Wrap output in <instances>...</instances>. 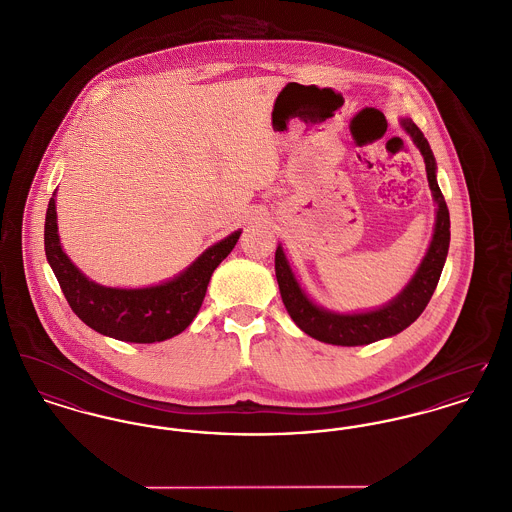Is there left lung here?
Segmentation results:
<instances>
[{
	"mask_svg": "<svg viewBox=\"0 0 512 512\" xmlns=\"http://www.w3.org/2000/svg\"><path fill=\"white\" fill-rule=\"evenodd\" d=\"M399 124L425 159L427 179H429V187L436 204V210H434L436 218H434L433 237H431L429 249L421 265L417 267L415 275L411 276V280L405 284V288L388 304L374 310L351 312V314L331 312L315 304L314 300L306 294V290L298 282L284 255L282 245L278 243L276 247L275 273L284 308L304 333H308L310 337H314L321 343L339 345V347H358V345H370L380 339H388L401 333L423 314L438 284L440 273L444 269L448 245H450V214L436 181V159L427 138L411 118H399Z\"/></svg>",
	"mask_w": 512,
	"mask_h": 512,
	"instance_id": "left-lung-1",
	"label": "left lung"
}]
</instances>
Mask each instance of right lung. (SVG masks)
I'll return each mask as SVG.
<instances>
[{
    "mask_svg": "<svg viewBox=\"0 0 512 512\" xmlns=\"http://www.w3.org/2000/svg\"><path fill=\"white\" fill-rule=\"evenodd\" d=\"M241 230L204 249L179 275L144 288L103 286L83 275L62 249L56 193L48 202L44 251L58 284L79 319L105 337L126 343H159L185 331L197 317L214 269L236 247Z\"/></svg>",
    "mask_w": 512,
    "mask_h": 512,
    "instance_id": "right-lung-1",
    "label": "right lung"
}]
</instances>
